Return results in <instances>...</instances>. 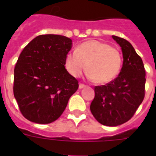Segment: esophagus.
Here are the masks:
<instances>
[{"mask_svg":"<svg viewBox=\"0 0 156 156\" xmlns=\"http://www.w3.org/2000/svg\"><path fill=\"white\" fill-rule=\"evenodd\" d=\"M86 87H87V85L83 84V83H80V84H79V89H83V88Z\"/></svg>","mask_w":156,"mask_h":156,"instance_id":"obj_1","label":"esophagus"}]
</instances>
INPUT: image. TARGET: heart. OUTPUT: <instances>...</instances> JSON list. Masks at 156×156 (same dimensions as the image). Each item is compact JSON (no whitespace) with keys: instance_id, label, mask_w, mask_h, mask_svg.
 Returning <instances> with one entry per match:
<instances>
[{"instance_id":"heart-1","label":"heart","mask_w":156,"mask_h":156,"mask_svg":"<svg viewBox=\"0 0 156 156\" xmlns=\"http://www.w3.org/2000/svg\"><path fill=\"white\" fill-rule=\"evenodd\" d=\"M88 78L100 84H106L115 79L121 71V52L107 43L89 40L81 44L75 52L66 56V67L73 77H79L86 69Z\"/></svg>"}]
</instances>
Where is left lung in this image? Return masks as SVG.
<instances>
[{"mask_svg":"<svg viewBox=\"0 0 156 156\" xmlns=\"http://www.w3.org/2000/svg\"><path fill=\"white\" fill-rule=\"evenodd\" d=\"M121 47L123 66L119 75L106 85L95 86L91 113L100 124L116 126L130 120L145 97L146 71L143 60L129 42L112 35Z\"/></svg>","mask_w":156,"mask_h":156,"instance_id":"left-lung-1","label":"left lung"}]
</instances>
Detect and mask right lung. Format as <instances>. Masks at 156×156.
Listing matches in <instances>:
<instances>
[{
    "instance_id": "add662e5",
    "label": "right lung",
    "mask_w": 156,
    "mask_h": 156,
    "mask_svg": "<svg viewBox=\"0 0 156 156\" xmlns=\"http://www.w3.org/2000/svg\"><path fill=\"white\" fill-rule=\"evenodd\" d=\"M72 40L59 35L35 37L22 51L13 77V95L23 116L48 124L65 111L78 82L65 68Z\"/></svg>"
}]
</instances>
